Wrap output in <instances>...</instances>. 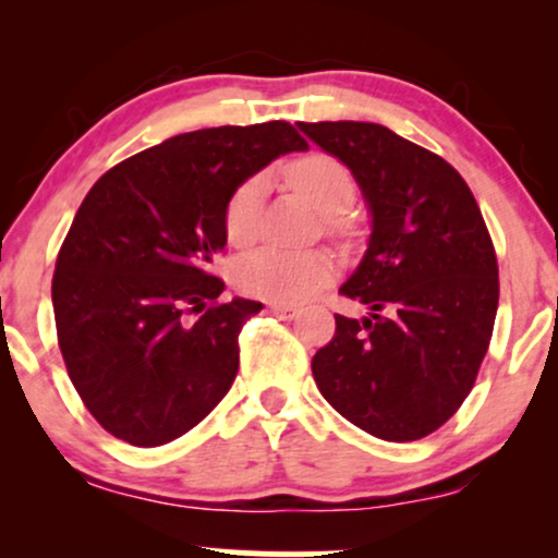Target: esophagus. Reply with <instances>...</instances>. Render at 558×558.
<instances>
[{"label": "esophagus", "mask_w": 558, "mask_h": 558, "mask_svg": "<svg viewBox=\"0 0 558 558\" xmlns=\"http://www.w3.org/2000/svg\"><path fill=\"white\" fill-rule=\"evenodd\" d=\"M270 312H272V315L283 317V319H293L299 315V310L293 304H270Z\"/></svg>", "instance_id": "obj_1"}]
</instances>
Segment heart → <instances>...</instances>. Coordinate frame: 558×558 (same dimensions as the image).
Returning <instances> with one entry per match:
<instances>
[{"label":"heart","instance_id":"heart-1","mask_svg":"<svg viewBox=\"0 0 558 558\" xmlns=\"http://www.w3.org/2000/svg\"><path fill=\"white\" fill-rule=\"evenodd\" d=\"M288 181L301 196L310 198L319 215L336 228L338 215L354 204L356 181L341 159L330 155H306L286 168ZM265 181L248 178L235 189L226 207V235L233 246H246L259 235V207ZM332 257L325 252H291V248L265 246L241 259L235 278L252 296L275 304H291L319 291L332 278Z\"/></svg>","mask_w":558,"mask_h":558}]
</instances>
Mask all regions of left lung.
<instances>
[{"instance_id":"8db88e82","label":"left lung","mask_w":558,"mask_h":558,"mask_svg":"<svg viewBox=\"0 0 558 558\" xmlns=\"http://www.w3.org/2000/svg\"><path fill=\"white\" fill-rule=\"evenodd\" d=\"M351 170L367 202V252L341 293L367 317L336 315L312 360L325 401L364 433L420 440L466 399L493 336L498 262L470 185L444 157L386 125L299 123Z\"/></svg>"}]
</instances>
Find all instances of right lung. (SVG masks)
Wrapping results in <instances>:
<instances>
[{
	"mask_svg": "<svg viewBox=\"0 0 558 558\" xmlns=\"http://www.w3.org/2000/svg\"><path fill=\"white\" fill-rule=\"evenodd\" d=\"M310 144L272 120L181 133L107 170L57 254L62 360L94 420L151 448L207 417L239 373V332L259 301L220 304L209 265L243 181ZM191 314H196L194 320Z\"/></svg>",
	"mask_w": 558,
	"mask_h": 558,
	"instance_id": "right-lung-1",
	"label": "right lung"
}]
</instances>
